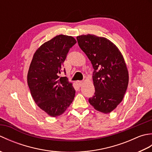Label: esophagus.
<instances>
[{
  "instance_id": "34e87169",
  "label": "esophagus",
  "mask_w": 152,
  "mask_h": 152,
  "mask_svg": "<svg viewBox=\"0 0 152 152\" xmlns=\"http://www.w3.org/2000/svg\"><path fill=\"white\" fill-rule=\"evenodd\" d=\"M83 82L82 81H78L77 82V83H78V85L80 86V87H81L82 85H83Z\"/></svg>"
}]
</instances>
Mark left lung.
Masks as SVG:
<instances>
[{
	"mask_svg": "<svg viewBox=\"0 0 152 152\" xmlns=\"http://www.w3.org/2000/svg\"><path fill=\"white\" fill-rule=\"evenodd\" d=\"M76 38L94 69L95 91L89 102L96 110L108 114L122 101L127 89L129 73L124 58L107 38L89 34Z\"/></svg>",
	"mask_w": 152,
	"mask_h": 152,
	"instance_id": "obj_1",
	"label": "left lung"
}]
</instances>
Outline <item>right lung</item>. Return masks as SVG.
Masks as SVG:
<instances>
[{
    "instance_id": "1",
    "label": "right lung",
    "mask_w": 152,
    "mask_h": 152,
    "mask_svg": "<svg viewBox=\"0 0 152 152\" xmlns=\"http://www.w3.org/2000/svg\"><path fill=\"white\" fill-rule=\"evenodd\" d=\"M76 43L72 37L57 35L38 48L30 64L27 83L31 95L38 107L51 117L63 114L75 96L72 83L59 74L70 48Z\"/></svg>"
}]
</instances>
